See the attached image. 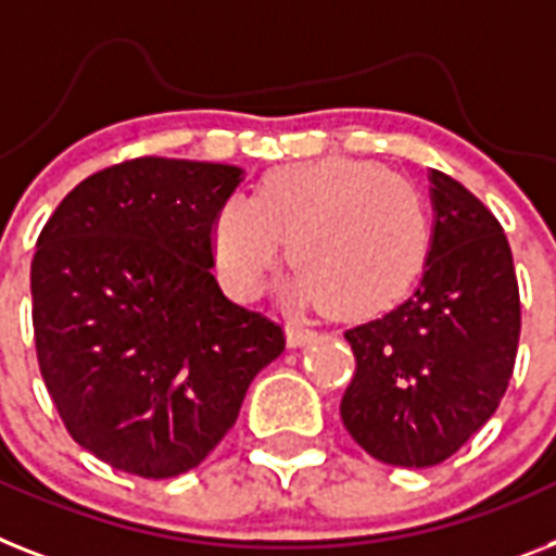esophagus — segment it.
<instances>
[{
	"label": "esophagus",
	"mask_w": 556,
	"mask_h": 556,
	"mask_svg": "<svg viewBox=\"0 0 556 556\" xmlns=\"http://www.w3.org/2000/svg\"><path fill=\"white\" fill-rule=\"evenodd\" d=\"M315 338V332H312L309 327H301V324H289L287 327V343L295 350V346H306V343Z\"/></svg>",
	"instance_id": "obj_1"
}]
</instances>
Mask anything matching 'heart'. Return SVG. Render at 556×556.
Segmentation results:
<instances>
[{"label": "heart", "instance_id": "b5f03b06", "mask_svg": "<svg viewBox=\"0 0 556 556\" xmlns=\"http://www.w3.org/2000/svg\"><path fill=\"white\" fill-rule=\"evenodd\" d=\"M429 210L412 181L355 159L278 167L255 199H229L213 224L218 273L232 295H255L283 241L301 264L292 295L338 318H369L401 301L429 255Z\"/></svg>", "mask_w": 556, "mask_h": 556}]
</instances>
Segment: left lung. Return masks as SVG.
<instances>
[{
  "instance_id": "left-lung-1",
  "label": "left lung",
  "mask_w": 556,
  "mask_h": 556,
  "mask_svg": "<svg viewBox=\"0 0 556 556\" xmlns=\"http://www.w3.org/2000/svg\"><path fill=\"white\" fill-rule=\"evenodd\" d=\"M434 227L401 306L343 334L355 378L346 432L380 463L438 466L497 412L515 371L520 292L503 227L460 181L429 169Z\"/></svg>"
}]
</instances>
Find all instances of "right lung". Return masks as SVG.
I'll return each mask as SVG.
<instances>
[{
  "label": "right lung",
  "mask_w": 556,
  "mask_h": 556,
  "mask_svg": "<svg viewBox=\"0 0 556 556\" xmlns=\"http://www.w3.org/2000/svg\"><path fill=\"white\" fill-rule=\"evenodd\" d=\"M241 176L132 159L73 187L36 241L41 378L71 438L113 469H195L283 352L281 327L232 304L210 273L215 215Z\"/></svg>",
  "instance_id": "right-lung-1"
}]
</instances>
